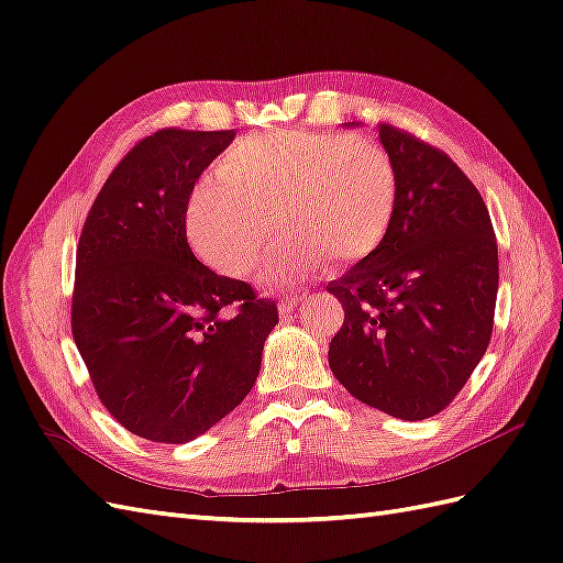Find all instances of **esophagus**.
Listing matches in <instances>:
<instances>
[{"instance_id":"34e87169","label":"esophagus","mask_w":563,"mask_h":563,"mask_svg":"<svg viewBox=\"0 0 563 563\" xmlns=\"http://www.w3.org/2000/svg\"><path fill=\"white\" fill-rule=\"evenodd\" d=\"M298 303H300V296H286V298L279 300V312H282V314L291 312Z\"/></svg>"}]
</instances>
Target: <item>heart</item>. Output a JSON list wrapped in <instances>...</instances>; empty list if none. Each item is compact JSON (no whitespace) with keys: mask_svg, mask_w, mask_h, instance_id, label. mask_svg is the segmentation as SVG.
Returning a JSON list of instances; mask_svg holds the SVG:
<instances>
[{"mask_svg":"<svg viewBox=\"0 0 563 563\" xmlns=\"http://www.w3.org/2000/svg\"><path fill=\"white\" fill-rule=\"evenodd\" d=\"M217 181L188 200V241L202 263L227 277H249L277 231L282 245L263 272L286 286L332 263H358L387 239L399 174L385 145L341 131L253 133L227 147Z\"/></svg>","mask_w":563,"mask_h":563,"instance_id":"1","label":"heart"}]
</instances>
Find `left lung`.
Wrapping results in <instances>:
<instances>
[{
  "mask_svg": "<svg viewBox=\"0 0 563 563\" xmlns=\"http://www.w3.org/2000/svg\"><path fill=\"white\" fill-rule=\"evenodd\" d=\"M379 143L396 164L399 202L379 249L327 284L344 306L329 367L358 401L424 420L454 401L487 351L497 239L483 196L442 150L389 123Z\"/></svg>",
  "mask_w": 563,
  "mask_h": 563,
  "instance_id": "1",
  "label": "left lung"
}]
</instances>
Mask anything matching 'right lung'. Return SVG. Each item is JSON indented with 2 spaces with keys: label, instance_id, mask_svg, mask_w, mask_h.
Segmentation results:
<instances>
[{
  "label": "right lung",
  "instance_id": "1",
  "mask_svg": "<svg viewBox=\"0 0 563 563\" xmlns=\"http://www.w3.org/2000/svg\"><path fill=\"white\" fill-rule=\"evenodd\" d=\"M236 131L162 129L109 174L80 231L74 341L129 432L186 444L253 389L277 306L205 267L186 239L200 174Z\"/></svg>",
  "mask_w": 563,
  "mask_h": 563
}]
</instances>
